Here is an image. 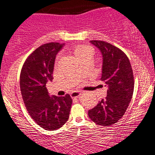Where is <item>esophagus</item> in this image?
I'll list each match as a JSON object with an SVG mask.
<instances>
[{
  "mask_svg": "<svg viewBox=\"0 0 155 155\" xmlns=\"http://www.w3.org/2000/svg\"><path fill=\"white\" fill-rule=\"evenodd\" d=\"M81 95V93L79 92V91H74L70 94L71 97L74 98V97H79L80 95Z\"/></svg>",
  "mask_w": 155,
  "mask_h": 155,
  "instance_id": "obj_1",
  "label": "esophagus"
}]
</instances>
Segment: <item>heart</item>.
<instances>
[{"label": "heart", "mask_w": 155, "mask_h": 155, "mask_svg": "<svg viewBox=\"0 0 155 155\" xmlns=\"http://www.w3.org/2000/svg\"><path fill=\"white\" fill-rule=\"evenodd\" d=\"M74 53L78 60H80L86 56H91L92 50L86 45H78L74 48Z\"/></svg>", "instance_id": "heart-1"}]
</instances>
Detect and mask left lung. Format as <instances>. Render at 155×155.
<instances>
[{
    "label": "left lung",
    "instance_id": "obj_1",
    "mask_svg": "<svg viewBox=\"0 0 155 155\" xmlns=\"http://www.w3.org/2000/svg\"><path fill=\"white\" fill-rule=\"evenodd\" d=\"M90 41L102 55L100 80L108 89L105 98L88 110V117L98 125L111 126L123 117L129 105L134 90V73L127 55L121 49L103 41Z\"/></svg>",
    "mask_w": 155,
    "mask_h": 155
}]
</instances>
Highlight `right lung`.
Segmentation results:
<instances>
[{
	"instance_id": "add662e5",
	"label": "right lung",
	"mask_w": 155,
	"mask_h": 155,
	"mask_svg": "<svg viewBox=\"0 0 155 155\" xmlns=\"http://www.w3.org/2000/svg\"><path fill=\"white\" fill-rule=\"evenodd\" d=\"M64 44L45 43L28 56L20 73V91L26 109L36 123L47 130L62 127L69 119L72 100L69 94L49 96L46 83L53 81L57 53Z\"/></svg>"
}]
</instances>
